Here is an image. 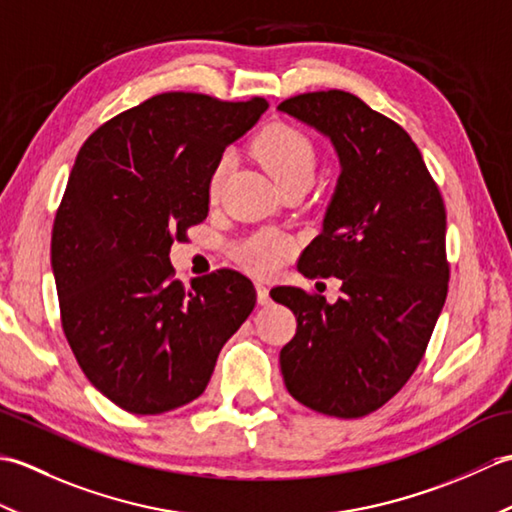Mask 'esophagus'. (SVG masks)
Masks as SVG:
<instances>
[{"label": "esophagus", "instance_id": "obj_1", "mask_svg": "<svg viewBox=\"0 0 512 512\" xmlns=\"http://www.w3.org/2000/svg\"><path fill=\"white\" fill-rule=\"evenodd\" d=\"M255 290H257V303H259V306H268V303H270L268 288L264 284H255Z\"/></svg>", "mask_w": 512, "mask_h": 512}]
</instances>
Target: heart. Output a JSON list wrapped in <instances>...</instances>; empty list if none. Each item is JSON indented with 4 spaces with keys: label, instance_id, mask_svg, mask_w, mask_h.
Returning a JSON list of instances; mask_svg holds the SVG:
<instances>
[{
    "label": "heart",
    "instance_id": "heart-1",
    "mask_svg": "<svg viewBox=\"0 0 512 512\" xmlns=\"http://www.w3.org/2000/svg\"><path fill=\"white\" fill-rule=\"evenodd\" d=\"M255 154L262 160V165L270 173V178L277 182V187H284L295 180H312L317 156L310 140L297 129L288 125H273L264 129L255 140ZM226 158L217 162V167L211 173L209 193L215 198L220 193L224 178H226ZM292 244L279 233L264 231L255 235L242 250L244 264L255 270V273H270L290 255Z\"/></svg>",
    "mask_w": 512,
    "mask_h": 512
}]
</instances>
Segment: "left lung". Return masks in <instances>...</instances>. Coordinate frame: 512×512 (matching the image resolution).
Listing matches in <instances>:
<instances>
[{
    "label": "left lung",
    "mask_w": 512,
    "mask_h": 512,
    "mask_svg": "<svg viewBox=\"0 0 512 512\" xmlns=\"http://www.w3.org/2000/svg\"><path fill=\"white\" fill-rule=\"evenodd\" d=\"M277 110L328 138L339 158L321 233L297 268L343 281L334 303L273 290L297 317L281 374L301 405L361 418L398 394L427 350L447 299V213L409 134L358 96L310 92Z\"/></svg>",
    "instance_id": "8db88e82"
}]
</instances>
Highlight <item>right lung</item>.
<instances>
[{"label": "right lung", "mask_w": 512, "mask_h": 512, "mask_svg": "<svg viewBox=\"0 0 512 512\" xmlns=\"http://www.w3.org/2000/svg\"><path fill=\"white\" fill-rule=\"evenodd\" d=\"M268 110L167 92L85 140L52 228L63 332L90 383L129 413L178 409L206 389L255 308L235 270L173 279L171 244L209 213V180Z\"/></svg>", "instance_id": "add662e5"}]
</instances>
